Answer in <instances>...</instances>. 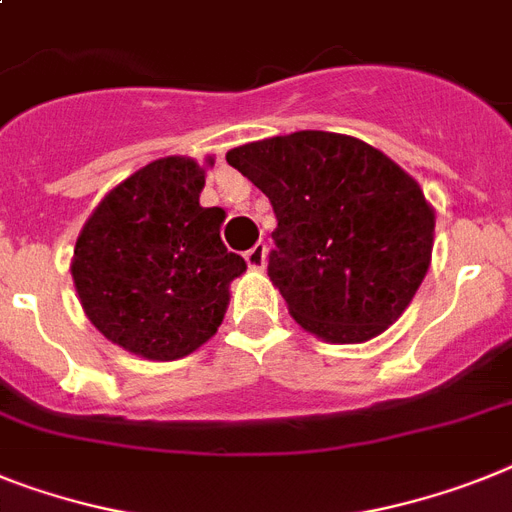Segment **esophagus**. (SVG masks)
<instances>
[{"label":"esophagus","mask_w":512,"mask_h":512,"mask_svg":"<svg viewBox=\"0 0 512 512\" xmlns=\"http://www.w3.org/2000/svg\"><path fill=\"white\" fill-rule=\"evenodd\" d=\"M265 252H268V247H265V242H257L255 247H249L247 252H244V260H247V265L252 270H263L265 265Z\"/></svg>","instance_id":"34e87169"}]
</instances>
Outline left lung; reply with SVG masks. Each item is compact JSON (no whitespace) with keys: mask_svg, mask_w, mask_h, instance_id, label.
Here are the masks:
<instances>
[{"mask_svg":"<svg viewBox=\"0 0 512 512\" xmlns=\"http://www.w3.org/2000/svg\"><path fill=\"white\" fill-rule=\"evenodd\" d=\"M226 161L268 195V276L304 330L330 343L380 336L427 276L435 210L398 163L336 132L239 145Z\"/></svg>","mask_w":512,"mask_h":512,"instance_id":"obj_1","label":"left lung"}]
</instances>
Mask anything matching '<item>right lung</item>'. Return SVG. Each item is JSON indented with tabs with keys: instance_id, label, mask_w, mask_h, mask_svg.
<instances>
[{
	"instance_id": "add662e5",
	"label": "right lung",
	"mask_w": 512,
	"mask_h": 512,
	"mask_svg": "<svg viewBox=\"0 0 512 512\" xmlns=\"http://www.w3.org/2000/svg\"><path fill=\"white\" fill-rule=\"evenodd\" d=\"M203 187L192 158H158L103 197L77 236L72 278L88 320L153 362L200 349L247 270L221 242L223 210L200 205Z\"/></svg>"
}]
</instances>
